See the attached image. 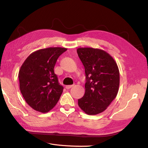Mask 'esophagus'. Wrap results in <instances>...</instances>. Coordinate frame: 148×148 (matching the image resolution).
I'll return each mask as SVG.
<instances>
[{"label": "esophagus", "instance_id": "esophagus-1", "mask_svg": "<svg viewBox=\"0 0 148 148\" xmlns=\"http://www.w3.org/2000/svg\"><path fill=\"white\" fill-rule=\"evenodd\" d=\"M73 86V85L72 84V85H66V86H65V88H66V89H70L71 88H72Z\"/></svg>", "mask_w": 148, "mask_h": 148}]
</instances>
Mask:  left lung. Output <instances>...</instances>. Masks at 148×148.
I'll use <instances>...</instances> for the list:
<instances>
[{"label": "left lung", "instance_id": "1", "mask_svg": "<svg viewBox=\"0 0 148 148\" xmlns=\"http://www.w3.org/2000/svg\"><path fill=\"white\" fill-rule=\"evenodd\" d=\"M78 57L86 74L85 93L78 100L79 107L88 115L104 111L117 95L120 73L109 53L99 49L79 47Z\"/></svg>", "mask_w": 148, "mask_h": 148}]
</instances>
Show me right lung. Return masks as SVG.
Here are the masks:
<instances>
[{"label":"right lung","instance_id":"1","mask_svg":"<svg viewBox=\"0 0 148 148\" xmlns=\"http://www.w3.org/2000/svg\"><path fill=\"white\" fill-rule=\"evenodd\" d=\"M66 50L59 47L39 49L22 64L18 73L20 91L34 110L48 112L59 101L64 88L53 69L58 58Z\"/></svg>","mask_w":148,"mask_h":148}]
</instances>
